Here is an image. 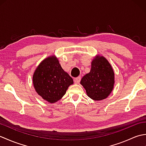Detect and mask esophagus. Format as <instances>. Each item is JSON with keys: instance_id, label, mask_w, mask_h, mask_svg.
<instances>
[{"instance_id": "1", "label": "esophagus", "mask_w": 146, "mask_h": 146, "mask_svg": "<svg viewBox=\"0 0 146 146\" xmlns=\"http://www.w3.org/2000/svg\"><path fill=\"white\" fill-rule=\"evenodd\" d=\"M80 80H81V77L78 76V77H76V78H75V80H74V82H75V84H78L80 82Z\"/></svg>"}]
</instances>
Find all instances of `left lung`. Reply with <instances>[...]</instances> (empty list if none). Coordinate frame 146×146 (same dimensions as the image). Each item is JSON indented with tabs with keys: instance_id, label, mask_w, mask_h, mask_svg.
I'll list each match as a JSON object with an SVG mask.
<instances>
[{
	"instance_id": "8db88e82",
	"label": "left lung",
	"mask_w": 146,
	"mask_h": 146,
	"mask_svg": "<svg viewBox=\"0 0 146 146\" xmlns=\"http://www.w3.org/2000/svg\"><path fill=\"white\" fill-rule=\"evenodd\" d=\"M91 66L90 71L83 77L80 84L92 100H104L113 89V70L107 59L100 55H97L93 59Z\"/></svg>"
}]
</instances>
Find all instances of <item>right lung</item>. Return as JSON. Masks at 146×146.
<instances>
[{
	"instance_id": "right-lung-1",
	"label": "right lung",
	"mask_w": 146,
	"mask_h": 146,
	"mask_svg": "<svg viewBox=\"0 0 146 146\" xmlns=\"http://www.w3.org/2000/svg\"><path fill=\"white\" fill-rule=\"evenodd\" d=\"M33 83L37 94L49 103L54 104L65 95L73 80L62 68L58 59L50 56L36 68Z\"/></svg>"
}]
</instances>
